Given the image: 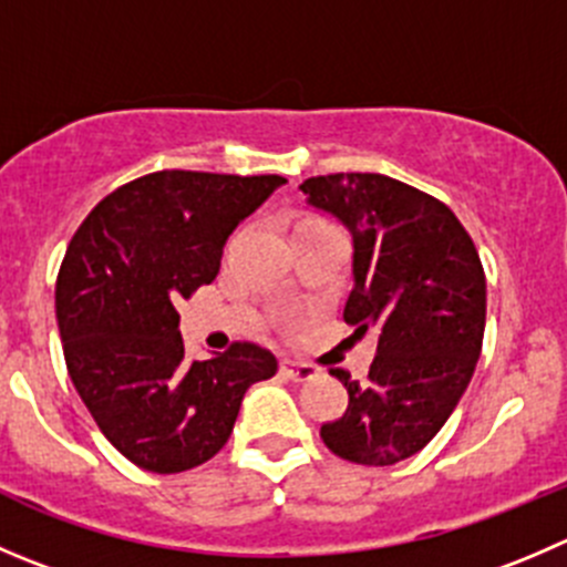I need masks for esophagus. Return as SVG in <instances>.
Here are the masks:
<instances>
[{"mask_svg":"<svg viewBox=\"0 0 567 567\" xmlns=\"http://www.w3.org/2000/svg\"><path fill=\"white\" fill-rule=\"evenodd\" d=\"M282 373L290 379V382H310V379L318 377V368L310 365V362L282 360Z\"/></svg>","mask_w":567,"mask_h":567,"instance_id":"obj_1","label":"esophagus"}]
</instances>
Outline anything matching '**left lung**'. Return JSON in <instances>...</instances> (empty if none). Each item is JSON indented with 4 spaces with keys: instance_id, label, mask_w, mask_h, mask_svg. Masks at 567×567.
Segmentation results:
<instances>
[{
    "instance_id": "obj_1",
    "label": "left lung",
    "mask_w": 567,
    "mask_h": 567,
    "mask_svg": "<svg viewBox=\"0 0 567 567\" xmlns=\"http://www.w3.org/2000/svg\"><path fill=\"white\" fill-rule=\"evenodd\" d=\"M299 188L351 233L346 323L379 332L362 382L332 371L349 406L321 437L349 463L395 465L441 432L474 377L487 312L482 260L443 202L393 177L327 174Z\"/></svg>"
}]
</instances>
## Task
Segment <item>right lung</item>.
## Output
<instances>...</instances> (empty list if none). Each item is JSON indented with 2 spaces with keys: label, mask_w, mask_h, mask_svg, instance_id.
Wrapping results in <instances>:
<instances>
[{
  "label": "right lung",
  "mask_w": 567,
  "mask_h": 567,
  "mask_svg": "<svg viewBox=\"0 0 567 567\" xmlns=\"http://www.w3.org/2000/svg\"><path fill=\"white\" fill-rule=\"evenodd\" d=\"M285 177L155 172L104 196L54 285L69 377L102 435L137 468L179 474L229 441L244 393L277 357L233 343L185 360L177 301L210 285L224 244Z\"/></svg>",
  "instance_id": "right-lung-1"
}]
</instances>
